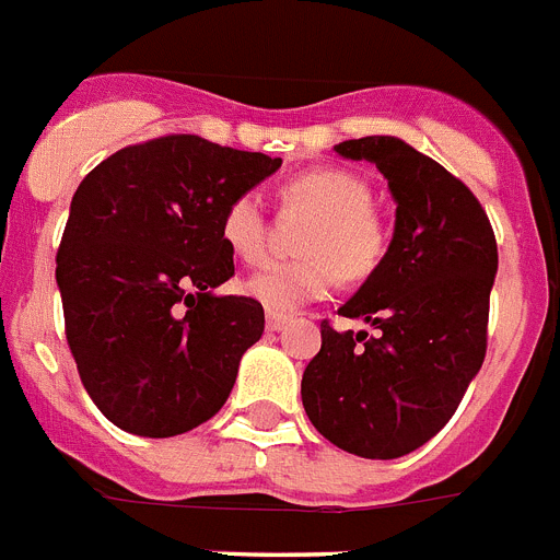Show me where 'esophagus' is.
<instances>
[{
	"instance_id": "obj_1",
	"label": "esophagus",
	"mask_w": 560,
	"mask_h": 560,
	"mask_svg": "<svg viewBox=\"0 0 560 560\" xmlns=\"http://www.w3.org/2000/svg\"><path fill=\"white\" fill-rule=\"evenodd\" d=\"M285 323H289V314L266 312V328H269V331H280V328H285Z\"/></svg>"
}]
</instances>
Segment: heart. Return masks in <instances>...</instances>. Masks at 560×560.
I'll return each instance as SVG.
<instances>
[{
    "label": "heart",
    "instance_id": "heart-1",
    "mask_svg": "<svg viewBox=\"0 0 560 560\" xmlns=\"http://www.w3.org/2000/svg\"><path fill=\"white\" fill-rule=\"evenodd\" d=\"M285 212L312 214L291 262H269L246 280V294L269 312H294L323 300L337 277L362 280L380 266L388 229L371 207V186L357 172L317 166L289 178L280 189ZM223 243L237 260L257 262L269 248V221L255 192L229 200L221 218Z\"/></svg>",
    "mask_w": 560,
    "mask_h": 560
}]
</instances>
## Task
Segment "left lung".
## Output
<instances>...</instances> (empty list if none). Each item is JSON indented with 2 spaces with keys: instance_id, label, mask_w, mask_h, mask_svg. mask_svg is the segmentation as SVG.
<instances>
[{
  "instance_id": "obj_1",
  "label": "left lung",
  "mask_w": 560,
  "mask_h": 560,
  "mask_svg": "<svg viewBox=\"0 0 560 560\" xmlns=\"http://www.w3.org/2000/svg\"><path fill=\"white\" fill-rule=\"evenodd\" d=\"M371 161L396 200L394 241L339 314L303 374V408L331 444L362 458H399L456 413L487 353L499 246L485 207L456 175L399 138L337 143Z\"/></svg>"
}]
</instances>
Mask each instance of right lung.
<instances>
[{
    "label": "right lung",
    "mask_w": 560,
    "mask_h": 560,
    "mask_svg": "<svg viewBox=\"0 0 560 560\" xmlns=\"http://www.w3.org/2000/svg\"><path fill=\"white\" fill-rule=\"evenodd\" d=\"M280 158L198 136L113 152L70 203L56 283L81 385L116 428L166 439L212 419L266 317L214 298L234 275L221 218Z\"/></svg>",
    "instance_id": "add662e5"
}]
</instances>
